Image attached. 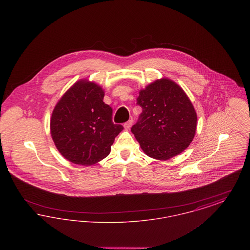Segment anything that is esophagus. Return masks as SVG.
I'll list each match as a JSON object with an SVG mask.
<instances>
[{"mask_svg": "<svg viewBox=\"0 0 250 250\" xmlns=\"http://www.w3.org/2000/svg\"><path fill=\"white\" fill-rule=\"evenodd\" d=\"M132 125H133V120L131 119L124 125V127H125V129H129L131 126H132Z\"/></svg>", "mask_w": 250, "mask_h": 250, "instance_id": "1", "label": "esophagus"}]
</instances>
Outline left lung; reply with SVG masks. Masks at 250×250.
I'll list each match as a JSON object with an SVG mask.
<instances>
[{
    "label": "left lung",
    "instance_id": "8db88e82",
    "mask_svg": "<svg viewBox=\"0 0 250 250\" xmlns=\"http://www.w3.org/2000/svg\"><path fill=\"white\" fill-rule=\"evenodd\" d=\"M137 104L143 107L131 132L145 155L167 160L184 152L197 129V112L181 86L162 78L140 91Z\"/></svg>",
    "mask_w": 250,
    "mask_h": 250
}]
</instances>
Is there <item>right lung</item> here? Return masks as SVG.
<instances>
[{
    "label": "right lung",
    "instance_id": "add662e5",
    "mask_svg": "<svg viewBox=\"0 0 250 250\" xmlns=\"http://www.w3.org/2000/svg\"><path fill=\"white\" fill-rule=\"evenodd\" d=\"M103 88L82 79L72 85L53 108L50 135L60 154L74 164L91 166L110 153L124 127L112 123V108L103 102Z\"/></svg>",
    "mask_w": 250,
    "mask_h": 250
}]
</instances>
